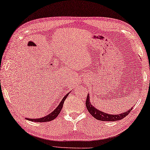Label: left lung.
<instances>
[{
  "instance_id": "1",
  "label": "left lung",
  "mask_w": 150,
  "mask_h": 150,
  "mask_svg": "<svg viewBox=\"0 0 150 150\" xmlns=\"http://www.w3.org/2000/svg\"><path fill=\"white\" fill-rule=\"evenodd\" d=\"M86 109H88V112L92 115V116L94 118L97 119L99 121H119L123 119L124 117H125L127 115L129 114L131 110L132 109H131L128 110V111L124 112L123 113L119 114V115H110L107 114L106 112H102L100 110H98L97 109L94 108L93 105L91 104L89 101V96L88 94L87 95L86 100Z\"/></svg>"
}]
</instances>
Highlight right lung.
I'll use <instances>...</instances> for the list:
<instances>
[{
	"label": "right lung",
	"instance_id": "obj_1",
	"mask_svg": "<svg viewBox=\"0 0 150 150\" xmlns=\"http://www.w3.org/2000/svg\"><path fill=\"white\" fill-rule=\"evenodd\" d=\"M68 94L69 93H68L65 96H64L60 102V103H59V105L57 106L56 109H55L54 111L52 112L51 113L47 115V116L41 117V118H40V119H28V118H26V119L27 120L31 121H34V122H48V121H51L52 120H54V119L56 118L57 116H58L59 112H60L61 110L62 109V107H63L64 100H66V98H67Z\"/></svg>",
	"mask_w": 150,
	"mask_h": 150
}]
</instances>
